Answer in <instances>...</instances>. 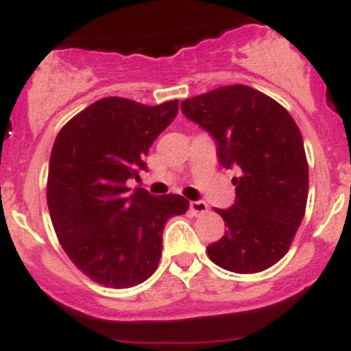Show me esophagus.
I'll use <instances>...</instances> for the list:
<instances>
[{"instance_id": "obj_1", "label": "esophagus", "mask_w": 351, "mask_h": 351, "mask_svg": "<svg viewBox=\"0 0 351 351\" xmlns=\"http://www.w3.org/2000/svg\"><path fill=\"white\" fill-rule=\"evenodd\" d=\"M191 211L194 215H203L208 211V204L204 201H192L191 203Z\"/></svg>"}]
</instances>
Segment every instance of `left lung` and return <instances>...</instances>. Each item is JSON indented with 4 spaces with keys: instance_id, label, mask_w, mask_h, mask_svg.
Returning <instances> with one entry per match:
<instances>
[{
    "instance_id": "1",
    "label": "left lung",
    "mask_w": 351,
    "mask_h": 351,
    "mask_svg": "<svg viewBox=\"0 0 351 351\" xmlns=\"http://www.w3.org/2000/svg\"><path fill=\"white\" fill-rule=\"evenodd\" d=\"M182 110L217 140L223 168L239 173L232 178V208L215 210L227 230L208 246V257L239 274L274 266L289 252L308 201V160L298 124L278 101L241 84L182 101Z\"/></svg>"
}]
</instances>
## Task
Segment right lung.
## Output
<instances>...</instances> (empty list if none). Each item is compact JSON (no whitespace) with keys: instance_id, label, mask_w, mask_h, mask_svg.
<instances>
[{"instance_id":"1","label":"right lung","mask_w":351,"mask_h":351,"mask_svg":"<svg viewBox=\"0 0 351 351\" xmlns=\"http://www.w3.org/2000/svg\"><path fill=\"white\" fill-rule=\"evenodd\" d=\"M178 99L147 106L103 97L66 122L53 141L47 204L53 230L75 266L112 289L143 283L159 266L162 230L189 210L178 194L131 192L129 178L175 121Z\"/></svg>"}]
</instances>
